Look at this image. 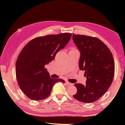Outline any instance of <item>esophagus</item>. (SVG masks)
Wrapping results in <instances>:
<instances>
[{"label":"esophagus","mask_w":125,"mask_h":125,"mask_svg":"<svg viewBox=\"0 0 125 125\" xmlns=\"http://www.w3.org/2000/svg\"><path fill=\"white\" fill-rule=\"evenodd\" d=\"M66 82V83L68 84V85H73V84H72V83H69V82L66 81V82Z\"/></svg>","instance_id":"34e87169"}]
</instances>
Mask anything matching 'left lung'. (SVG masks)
Returning <instances> with one entry per match:
<instances>
[{"instance_id":"1","label":"left lung","mask_w":125,"mask_h":125,"mask_svg":"<svg viewBox=\"0 0 125 125\" xmlns=\"http://www.w3.org/2000/svg\"><path fill=\"white\" fill-rule=\"evenodd\" d=\"M73 40L80 52L79 68L85 71V85L76 83V100L93 103L109 89L115 73V63L109 48L100 40L86 35L73 34Z\"/></svg>"}]
</instances>
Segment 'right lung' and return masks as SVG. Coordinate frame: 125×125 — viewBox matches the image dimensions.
Returning a JSON list of instances; mask_svg holds the SVG:
<instances>
[{
    "mask_svg": "<svg viewBox=\"0 0 125 125\" xmlns=\"http://www.w3.org/2000/svg\"><path fill=\"white\" fill-rule=\"evenodd\" d=\"M71 37L70 33L39 36L22 48L16 62V77L19 86L27 98L43 100L50 96L54 84L65 83L62 79L51 77L45 65L54 60Z\"/></svg>",
    "mask_w": 125,
    "mask_h": 125,
    "instance_id": "1",
    "label": "right lung"
}]
</instances>
